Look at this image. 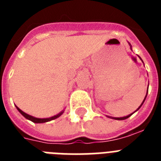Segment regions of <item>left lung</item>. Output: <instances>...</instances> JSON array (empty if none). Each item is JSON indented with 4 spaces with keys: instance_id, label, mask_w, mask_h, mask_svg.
Wrapping results in <instances>:
<instances>
[{
    "instance_id": "1",
    "label": "left lung",
    "mask_w": 161,
    "mask_h": 161,
    "mask_svg": "<svg viewBox=\"0 0 161 161\" xmlns=\"http://www.w3.org/2000/svg\"><path fill=\"white\" fill-rule=\"evenodd\" d=\"M146 96H147V94H146ZM146 96H145V98H146ZM145 99H144V101H143V103H144V102H145ZM143 103H141V105H140V107H139V108H140L141 107V106H142ZM139 108H138V109H139ZM131 115H132V114H130V115H128V116H125V117H122V118H113V119H118V120H123V119H128V118H129V117H130V116H131Z\"/></svg>"
}]
</instances>
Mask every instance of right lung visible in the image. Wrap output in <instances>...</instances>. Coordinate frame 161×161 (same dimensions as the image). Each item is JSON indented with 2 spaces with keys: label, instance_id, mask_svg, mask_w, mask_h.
<instances>
[{
  "label": "right lung",
  "instance_id": "right-lung-1",
  "mask_svg": "<svg viewBox=\"0 0 161 161\" xmlns=\"http://www.w3.org/2000/svg\"><path fill=\"white\" fill-rule=\"evenodd\" d=\"M16 108H17V110H18L19 112L21 113V114L23 115L24 117L26 118V119H27L31 120V121H32L33 123H36V124H40V123H45V122H48V121H51V120H53L55 119H57V118L60 117L61 115L63 114V112L59 113L58 114L55 115V116H53V117L51 118H47V119H37V118H35V117H32V116H31V115L27 114H26V113H24L23 111H21L20 108H19L18 107H16Z\"/></svg>",
  "mask_w": 161,
  "mask_h": 161
}]
</instances>
